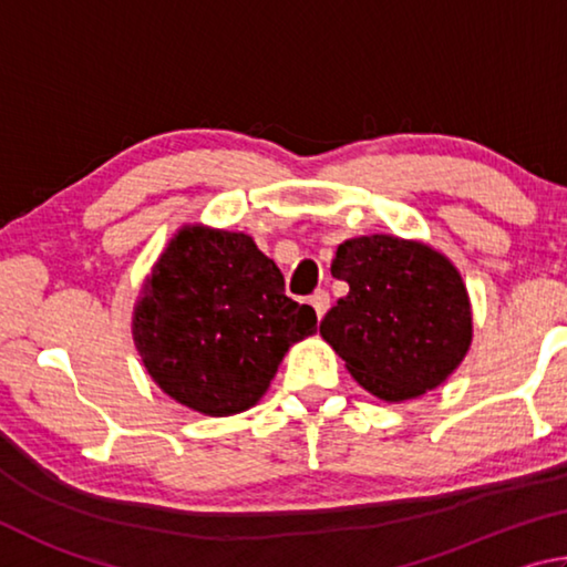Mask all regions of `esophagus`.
<instances>
[{
  "label": "esophagus",
  "mask_w": 567,
  "mask_h": 567,
  "mask_svg": "<svg viewBox=\"0 0 567 567\" xmlns=\"http://www.w3.org/2000/svg\"><path fill=\"white\" fill-rule=\"evenodd\" d=\"M310 305L315 307V312H318V318L322 320L324 312L330 310V295L324 292V290H318V292H315V295L310 297Z\"/></svg>",
  "instance_id": "esophagus-1"
}]
</instances>
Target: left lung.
<instances>
[{"label": "left lung", "instance_id": "obj_1", "mask_svg": "<svg viewBox=\"0 0 567 567\" xmlns=\"http://www.w3.org/2000/svg\"><path fill=\"white\" fill-rule=\"evenodd\" d=\"M332 277L350 292L320 334L372 395L402 402L445 382L473 342V310L457 267L425 243L395 235L344 239Z\"/></svg>", "mask_w": 567, "mask_h": 567}]
</instances>
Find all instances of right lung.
<instances>
[{"label": "right lung", "instance_id": "add662e5", "mask_svg": "<svg viewBox=\"0 0 567 567\" xmlns=\"http://www.w3.org/2000/svg\"><path fill=\"white\" fill-rule=\"evenodd\" d=\"M318 330L310 305L245 233L187 225L169 239L134 305L132 338L150 378L209 417L257 405L285 352Z\"/></svg>", "mask_w": 567, "mask_h": 567}]
</instances>
